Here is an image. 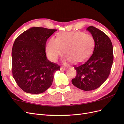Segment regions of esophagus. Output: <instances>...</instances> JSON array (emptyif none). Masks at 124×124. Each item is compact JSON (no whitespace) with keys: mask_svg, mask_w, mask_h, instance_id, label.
Segmentation results:
<instances>
[{"mask_svg":"<svg viewBox=\"0 0 124 124\" xmlns=\"http://www.w3.org/2000/svg\"><path fill=\"white\" fill-rule=\"evenodd\" d=\"M65 70H66V69H65V68L61 67V68H60V71H65Z\"/></svg>","mask_w":124,"mask_h":124,"instance_id":"obj_1","label":"esophagus"}]
</instances>
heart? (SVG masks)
<instances>
[{
  "mask_svg": "<svg viewBox=\"0 0 124 124\" xmlns=\"http://www.w3.org/2000/svg\"><path fill=\"white\" fill-rule=\"evenodd\" d=\"M95 46L93 36L80 31L62 32L56 38L52 37L47 43L45 51L52 62H56L63 49V63L79 64L86 61L91 56Z\"/></svg>",
  "mask_w": 124,
  "mask_h": 124,
  "instance_id": "heart-1",
  "label": "heart"
}]
</instances>
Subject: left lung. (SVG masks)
Returning a JSON list of instances; mask_svg holds the SVG:
<instances>
[{
    "mask_svg": "<svg viewBox=\"0 0 124 124\" xmlns=\"http://www.w3.org/2000/svg\"><path fill=\"white\" fill-rule=\"evenodd\" d=\"M95 40V47L90 58L83 64L75 67L77 72L72 83L83 91H92L99 88L108 78L114 55L111 40L106 33L93 26L86 29Z\"/></svg>",
    "mask_w": 124,
    "mask_h": 124,
    "instance_id": "8db88e82",
    "label": "left lung"
}]
</instances>
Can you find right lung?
<instances>
[{"instance_id": "add662e5", "label": "right lung", "mask_w": 124, "mask_h": 124, "mask_svg": "<svg viewBox=\"0 0 124 124\" xmlns=\"http://www.w3.org/2000/svg\"><path fill=\"white\" fill-rule=\"evenodd\" d=\"M56 29L32 27L15 39L12 51V73L18 86L28 93H43L52 85L59 65L45 53L47 39Z\"/></svg>"}]
</instances>
